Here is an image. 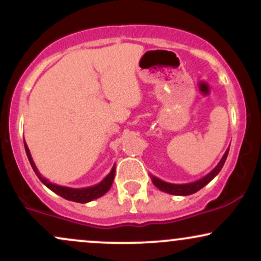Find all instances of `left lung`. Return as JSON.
<instances>
[{
  "mask_svg": "<svg viewBox=\"0 0 261 261\" xmlns=\"http://www.w3.org/2000/svg\"><path fill=\"white\" fill-rule=\"evenodd\" d=\"M228 152H229V147L227 148L226 152H224L223 157L221 158L220 162H218L217 166L215 167V168L212 169L207 175H205L203 178L199 179V180L193 181V182H188V184H172V182L163 181V180H161V179H158L157 176L151 175L152 182H153L155 187L160 189L161 191L168 193V194H170V195H179V196L191 195V194L196 193V191H199L200 189H202L206 184H208V182L211 181L212 179H214L215 176H216L218 173L221 172L224 162H226V160H227Z\"/></svg>",
  "mask_w": 261,
  "mask_h": 261,
  "instance_id": "8db88e82",
  "label": "left lung"
}]
</instances>
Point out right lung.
Here are the masks:
<instances>
[{"label":"right lung","mask_w":261,"mask_h":261,"mask_svg":"<svg viewBox=\"0 0 261 261\" xmlns=\"http://www.w3.org/2000/svg\"><path fill=\"white\" fill-rule=\"evenodd\" d=\"M24 148L27 152V155H28V160L31 162V166L33 170L35 172V174L40 181L43 182L44 185H46L50 190L56 193L58 195H60L61 197H64L66 200H70V201H74V202H81V203H86L89 201H93V200L98 199V197L103 196L104 194L108 193L110 188H112V184L114 181V176H115V164L110 170V173L108 174L106 178L101 180L99 184L97 185H93V187H88V188H81V189H74V188H67V187H61V185L58 184H54V182H50L47 179H45L44 176H41L40 173L37 167H35L34 162H33L31 151H29L28 146H27L25 141H24Z\"/></svg>","instance_id":"1"}]
</instances>
